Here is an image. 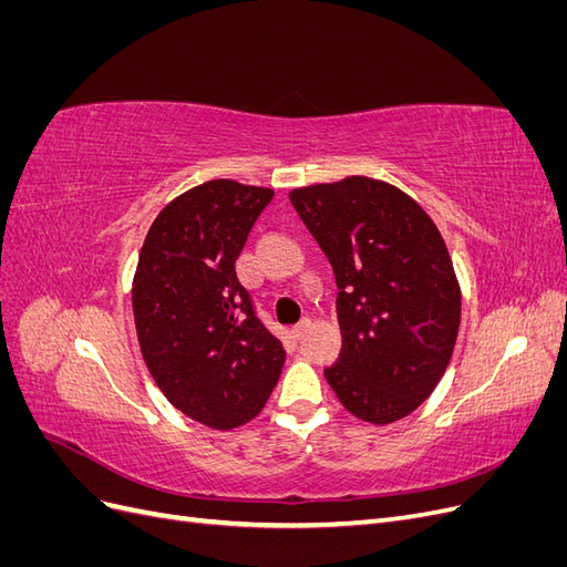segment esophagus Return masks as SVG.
I'll return each instance as SVG.
<instances>
[{
    "label": "esophagus",
    "instance_id": "1",
    "mask_svg": "<svg viewBox=\"0 0 567 567\" xmlns=\"http://www.w3.org/2000/svg\"><path fill=\"white\" fill-rule=\"evenodd\" d=\"M310 329H312V319H310V317H305L300 323H296V326H293V336H296V338H302V336H305L307 331H310Z\"/></svg>",
    "mask_w": 567,
    "mask_h": 567
}]
</instances>
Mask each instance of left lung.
I'll list each match as a JSON object with an SVG mask.
<instances>
[{
	"instance_id": "obj_1",
	"label": "left lung",
	"mask_w": 567,
	"mask_h": 567,
	"mask_svg": "<svg viewBox=\"0 0 567 567\" xmlns=\"http://www.w3.org/2000/svg\"><path fill=\"white\" fill-rule=\"evenodd\" d=\"M288 196L338 284L342 348L326 381L367 423L409 416L447 371L461 323V286L440 229L402 188L373 177Z\"/></svg>"
}]
</instances>
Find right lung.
Returning a JSON list of instances; mask_svg holds the SVG:
<instances>
[{
    "label": "right lung",
    "instance_id": "right-lung-1",
    "mask_svg": "<svg viewBox=\"0 0 567 567\" xmlns=\"http://www.w3.org/2000/svg\"><path fill=\"white\" fill-rule=\"evenodd\" d=\"M274 192L213 179L153 219L132 281L144 362L182 414L231 431L260 414L286 350L257 319L236 260Z\"/></svg>",
    "mask_w": 567,
    "mask_h": 567
}]
</instances>
